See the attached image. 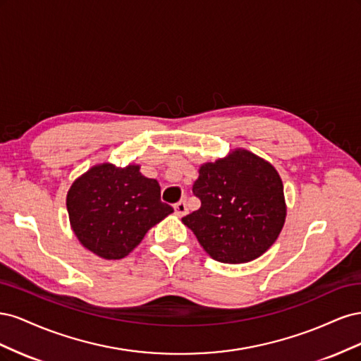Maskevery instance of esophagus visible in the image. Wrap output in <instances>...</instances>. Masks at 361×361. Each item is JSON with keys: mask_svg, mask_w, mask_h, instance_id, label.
Here are the masks:
<instances>
[{"mask_svg": "<svg viewBox=\"0 0 361 361\" xmlns=\"http://www.w3.org/2000/svg\"><path fill=\"white\" fill-rule=\"evenodd\" d=\"M174 212H176L178 216H183L185 214L188 212V207H187V202L185 200H180L176 204H174Z\"/></svg>", "mask_w": 361, "mask_h": 361, "instance_id": "34e87169", "label": "esophagus"}]
</instances>
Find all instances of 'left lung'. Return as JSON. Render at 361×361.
Masks as SVG:
<instances>
[{"label":"left lung","mask_w":361,"mask_h":361,"mask_svg":"<svg viewBox=\"0 0 361 361\" xmlns=\"http://www.w3.org/2000/svg\"><path fill=\"white\" fill-rule=\"evenodd\" d=\"M192 192L202 206L182 221L206 253L223 264H245L262 256L285 224L279 173L248 150L203 164Z\"/></svg>","instance_id":"left-lung-1"}]
</instances>
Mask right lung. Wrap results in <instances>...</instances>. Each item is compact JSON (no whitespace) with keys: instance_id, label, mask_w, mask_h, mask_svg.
I'll return each instance as SVG.
<instances>
[{"instance_id":"right-lung-1","label":"right lung","mask_w":361,"mask_h":361,"mask_svg":"<svg viewBox=\"0 0 361 361\" xmlns=\"http://www.w3.org/2000/svg\"><path fill=\"white\" fill-rule=\"evenodd\" d=\"M66 204L76 238L104 259L128 256L150 227L173 212L161 202L159 183L145 178L138 166L108 162L72 183Z\"/></svg>"}]
</instances>
